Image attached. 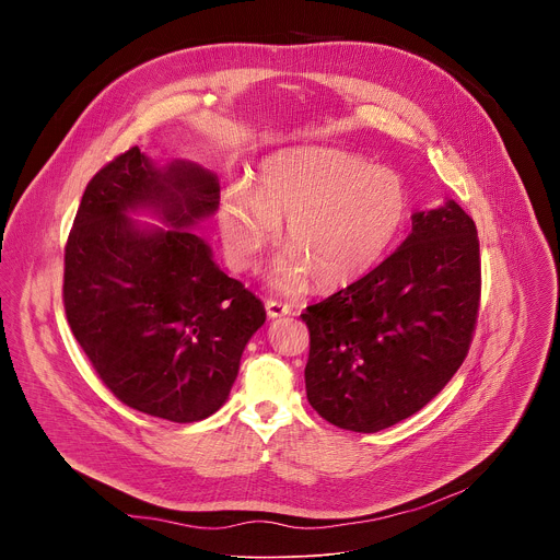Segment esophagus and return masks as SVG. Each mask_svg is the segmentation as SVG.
Wrapping results in <instances>:
<instances>
[{
    "label": "esophagus",
    "instance_id": "esophagus-1",
    "mask_svg": "<svg viewBox=\"0 0 560 560\" xmlns=\"http://www.w3.org/2000/svg\"><path fill=\"white\" fill-rule=\"evenodd\" d=\"M266 312L270 318H279V316H288L292 312V307L288 303H281V301H266Z\"/></svg>",
    "mask_w": 560,
    "mask_h": 560
}]
</instances>
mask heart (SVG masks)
<instances>
[{
	"label": "heart",
	"instance_id": "heart-1",
	"mask_svg": "<svg viewBox=\"0 0 560 560\" xmlns=\"http://www.w3.org/2000/svg\"><path fill=\"white\" fill-rule=\"evenodd\" d=\"M408 217V192L394 171L330 145H296L266 156L257 184H234L219 201V232L230 264L253 268L285 223L288 250L268 281L296 294L312 281L352 285L376 268Z\"/></svg>",
	"mask_w": 560,
	"mask_h": 560
}]
</instances>
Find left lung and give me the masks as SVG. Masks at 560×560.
I'll return each mask as SVG.
<instances>
[{"label":"left lung","mask_w":560,"mask_h":560,"mask_svg":"<svg viewBox=\"0 0 560 560\" xmlns=\"http://www.w3.org/2000/svg\"><path fill=\"white\" fill-rule=\"evenodd\" d=\"M481 296L471 217L447 199L412 214L381 266L310 305L305 392L328 423L378 432L428 406L467 357Z\"/></svg>","instance_id":"1"}]
</instances>
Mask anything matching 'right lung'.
<instances>
[{
    "label": "right lung",
    "instance_id": "right-lung-1",
    "mask_svg": "<svg viewBox=\"0 0 560 560\" xmlns=\"http://www.w3.org/2000/svg\"><path fill=\"white\" fill-rule=\"evenodd\" d=\"M219 208L199 164H154L139 145L86 186L63 257L70 330L106 387L175 423L214 415L230 394L264 303L212 259L195 225ZM145 211L164 226L129 214Z\"/></svg>",
    "mask_w": 560,
    "mask_h": 560
}]
</instances>
